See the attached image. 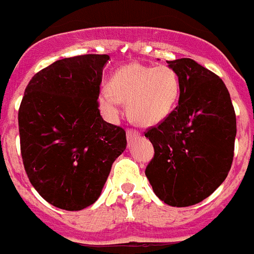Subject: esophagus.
<instances>
[{
    "instance_id": "34e87169",
    "label": "esophagus",
    "mask_w": 254,
    "mask_h": 254,
    "mask_svg": "<svg viewBox=\"0 0 254 254\" xmlns=\"http://www.w3.org/2000/svg\"><path fill=\"white\" fill-rule=\"evenodd\" d=\"M139 136H140V133L138 131V130H135V129H127V138L129 142L136 139V138H139Z\"/></svg>"
}]
</instances>
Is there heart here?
<instances>
[{"label":"heart","mask_w":254,"mask_h":254,"mask_svg":"<svg viewBox=\"0 0 254 254\" xmlns=\"http://www.w3.org/2000/svg\"><path fill=\"white\" fill-rule=\"evenodd\" d=\"M180 93V78L169 65L148 66L133 63L114 72L109 88L98 93V106L109 118L127 102V114L136 124L156 125L170 115Z\"/></svg>","instance_id":"b5f03b06"}]
</instances>
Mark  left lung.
<instances>
[{"mask_svg":"<svg viewBox=\"0 0 254 254\" xmlns=\"http://www.w3.org/2000/svg\"><path fill=\"white\" fill-rule=\"evenodd\" d=\"M167 64L180 78L179 105L144 133L154 148L145 175L165 203L188 207L206 199L226 179L237 118L228 88L215 72L191 59Z\"/></svg>","mask_w":254,"mask_h":254,"instance_id":"obj_1","label":"left lung"}]
</instances>
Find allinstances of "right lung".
Wrapping results in <instances>:
<instances>
[{"instance_id": "right-lung-1", "label": "right lung", "mask_w": 254, "mask_h": 254, "mask_svg": "<svg viewBox=\"0 0 254 254\" xmlns=\"http://www.w3.org/2000/svg\"><path fill=\"white\" fill-rule=\"evenodd\" d=\"M109 60L92 54L63 59L37 72L24 92L17 116L24 169L39 195L57 208L93 204L127 148L125 130L98 110Z\"/></svg>"}]
</instances>
